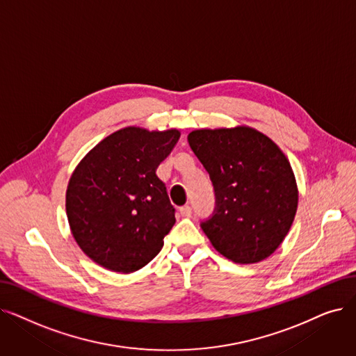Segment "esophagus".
Segmentation results:
<instances>
[{
  "instance_id": "34e87169",
  "label": "esophagus",
  "mask_w": 356,
  "mask_h": 356,
  "mask_svg": "<svg viewBox=\"0 0 356 356\" xmlns=\"http://www.w3.org/2000/svg\"><path fill=\"white\" fill-rule=\"evenodd\" d=\"M179 212H180L181 216H186V218H188V216L192 215V208L189 205H184V207L179 208Z\"/></svg>"
}]
</instances>
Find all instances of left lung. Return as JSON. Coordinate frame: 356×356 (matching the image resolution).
<instances>
[{"label":"left lung","instance_id":"8db88e82","mask_svg":"<svg viewBox=\"0 0 356 356\" xmlns=\"http://www.w3.org/2000/svg\"><path fill=\"white\" fill-rule=\"evenodd\" d=\"M188 141L213 186L204 233L234 264H257L281 245L298 207L296 176L270 138L249 127L196 129Z\"/></svg>","mask_w":356,"mask_h":356}]
</instances>
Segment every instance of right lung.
<instances>
[{"instance_id":"1","label":"right lung","mask_w":356,"mask_h":356,"mask_svg":"<svg viewBox=\"0 0 356 356\" xmlns=\"http://www.w3.org/2000/svg\"><path fill=\"white\" fill-rule=\"evenodd\" d=\"M180 138L177 129L128 127L106 136L75 167L67 216L81 250L119 273L144 268L176 222L157 167Z\"/></svg>"}]
</instances>
